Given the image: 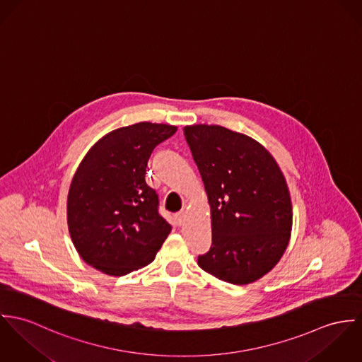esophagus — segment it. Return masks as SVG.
Masks as SVG:
<instances>
[{
	"instance_id": "obj_1",
	"label": "esophagus",
	"mask_w": 362,
	"mask_h": 362,
	"mask_svg": "<svg viewBox=\"0 0 362 362\" xmlns=\"http://www.w3.org/2000/svg\"><path fill=\"white\" fill-rule=\"evenodd\" d=\"M186 219H187V212H186V211H180V212L175 214V221H176V223H177L179 226L185 225V223H186Z\"/></svg>"
}]
</instances>
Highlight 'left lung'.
<instances>
[{"label": "left lung", "mask_w": 362, "mask_h": 362, "mask_svg": "<svg viewBox=\"0 0 362 362\" xmlns=\"http://www.w3.org/2000/svg\"><path fill=\"white\" fill-rule=\"evenodd\" d=\"M183 130L211 209L212 245L199 267L232 284L261 279L291 236L293 205L278 162L252 137L223 126Z\"/></svg>", "instance_id": "obj_1"}]
</instances>
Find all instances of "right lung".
Listing matches in <instances>:
<instances>
[{
    "instance_id": "right-lung-1",
    "label": "right lung",
    "mask_w": 362,
    "mask_h": 362,
    "mask_svg": "<svg viewBox=\"0 0 362 362\" xmlns=\"http://www.w3.org/2000/svg\"><path fill=\"white\" fill-rule=\"evenodd\" d=\"M176 130L139 122L107 133L87 151L66 202L69 235L86 264L123 276L154 261L172 228L158 214L146 168L153 150Z\"/></svg>"
}]
</instances>
